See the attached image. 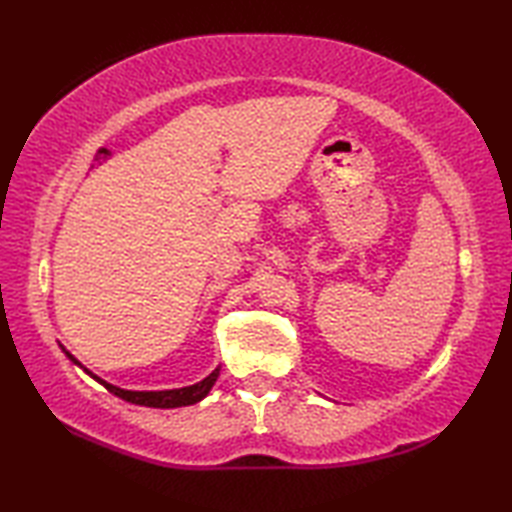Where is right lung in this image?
<instances>
[{"mask_svg":"<svg viewBox=\"0 0 512 512\" xmlns=\"http://www.w3.org/2000/svg\"><path fill=\"white\" fill-rule=\"evenodd\" d=\"M65 354H68V358H70L72 363L81 365L70 352H65ZM83 369H85V367H83ZM85 374H90L94 380H99V383H101L107 391H112L114 396L123 398V400H127V402H134V405L156 407V409H173V407L195 405V402H200L206 394H209L211 387L215 385L217 376H220V367H217L215 372L206 376L204 380H200V383H195V385H191V387H182V389H167V391H129V389H121V387H116V385L105 383L103 378L94 376L92 372H88V369H85Z\"/></svg>","mask_w":512,"mask_h":512,"instance_id":"1","label":"right lung"}]
</instances>
